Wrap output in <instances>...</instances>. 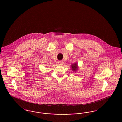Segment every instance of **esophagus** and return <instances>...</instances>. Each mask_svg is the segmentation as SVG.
Masks as SVG:
<instances>
[{"instance_id":"obj_1","label":"esophagus","mask_w":122,"mask_h":122,"mask_svg":"<svg viewBox=\"0 0 122 122\" xmlns=\"http://www.w3.org/2000/svg\"><path fill=\"white\" fill-rule=\"evenodd\" d=\"M58 64H59L60 65H63L64 64V63L63 61H59V62H58Z\"/></svg>"}]
</instances>
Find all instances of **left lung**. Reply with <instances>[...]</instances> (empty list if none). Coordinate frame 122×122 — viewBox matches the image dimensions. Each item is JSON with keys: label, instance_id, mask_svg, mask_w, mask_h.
Returning a JSON list of instances; mask_svg holds the SVG:
<instances>
[{"label": "left lung", "instance_id": "left-lung-1", "mask_svg": "<svg viewBox=\"0 0 122 122\" xmlns=\"http://www.w3.org/2000/svg\"><path fill=\"white\" fill-rule=\"evenodd\" d=\"M71 68L74 72H76L78 70V64L77 63H74L71 65Z\"/></svg>", "mask_w": 122, "mask_h": 122}]
</instances>
